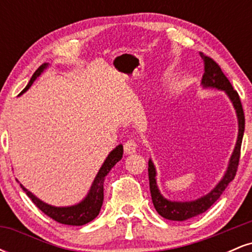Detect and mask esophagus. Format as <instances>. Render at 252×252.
<instances>
[{
	"label": "esophagus",
	"instance_id": "34e87169",
	"mask_svg": "<svg viewBox=\"0 0 252 252\" xmlns=\"http://www.w3.org/2000/svg\"><path fill=\"white\" fill-rule=\"evenodd\" d=\"M136 149H137V143H136V141L130 140L128 142L124 143V153H126V155L134 154Z\"/></svg>",
	"mask_w": 252,
	"mask_h": 252
}]
</instances>
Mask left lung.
<instances>
[{"mask_svg": "<svg viewBox=\"0 0 252 252\" xmlns=\"http://www.w3.org/2000/svg\"><path fill=\"white\" fill-rule=\"evenodd\" d=\"M200 57L204 62V74L201 78V85L204 89H216L224 91L228 97V99L232 103L233 108L236 110L237 120H238V136H237V142L233 149L232 155H231L230 161H228L226 172L221 180L216 185V187L207 193L206 195L196 199V200L190 201H173L169 199L164 198L158 190V184H156V169L153 161L149 158L148 162V175H149V187L150 194H152V200L154 204L155 210L163 218L168 220L182 221L187 219L193 218L201 213L206 212L207 210L212 206L215 202L218 200L219 196L222 194L227 185L235 179L237 168H238L239 156H241V146L243 135H244V126H245V118L244 112H243L242 103L239 99L238 94L236 90H233L231 83L222 73L221 68L215 60L211 59L210 57L205 56L200 52Z\"/></svg>", "mask_w": 252, "mask_h": 252, "instance_id": "obj_1", "label": "left lung"}]
</instances>
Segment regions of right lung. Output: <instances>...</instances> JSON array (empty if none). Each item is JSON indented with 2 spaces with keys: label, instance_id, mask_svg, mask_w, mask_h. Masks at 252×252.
<instances>
[{
  "label": "right lung",
  "instance_id": "right-lung-1",
  "mask_svg": "<svg viewBox=\"0 0 252 252\" xmlns=\"http://www.w3.org/2000/svg\"><path fill=\"white\" fill-rule=\"evenodd\" d=\"M47 67L48 63H45L34 72L30 83H28V85L24 89V91L21 92V94H25V92L31 88L32 84L34 83V80H35ZM122 156L123 146L122 144H118L116 148L112 150V152H110V154L103 162L100 169L98 170L96 178H94V182H92L89 193L86 194L85 198H84L82 201L78 202V204L72 205V206H52V205L46 204V202L40 200L39 198H36L33 193L30 192V190L22 186L21 184H20V186H21V189L25 190L26 194L32 199V201L35 204L37 209L41 210L46 216H48L50 218L60 222V224L82 226V225H85L91 220H94V219L99 215L100 207H102L104 200V180H105V176L108 175V173L111 170L112 167L122 158Z\"/></svg>",
  "mask_w": 252,
  "mask_h": 252
}]
</instances>
